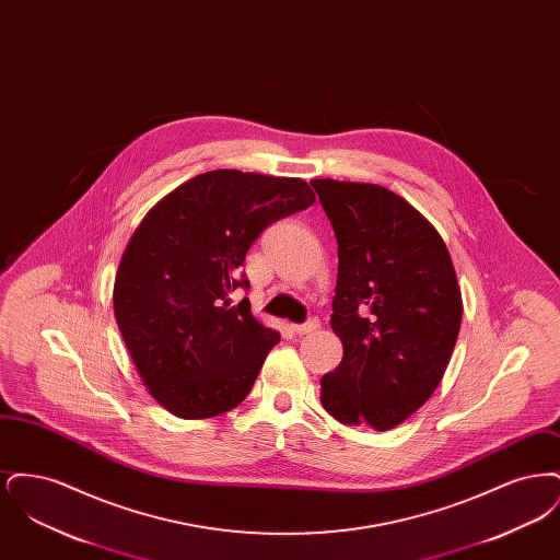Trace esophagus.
Listing matches in <instances>:
<instances>
[{"instance_id":"esophagus-1","label":"esophagus","mask_w":560,"mask_h":560,"mask_svg":"<svg viewBox=\"0 0 560 560\" xmlns=\"http://www.w3.org/2000/svg\"><path fill=\"white\" fill-rule=\"evenodd\" d=\"M319 319H317V317H313V319H308L306 323H302V325H292V329L298 334V336H306V334L317 331V329H319Z\"/></svg>"}]
</instances>
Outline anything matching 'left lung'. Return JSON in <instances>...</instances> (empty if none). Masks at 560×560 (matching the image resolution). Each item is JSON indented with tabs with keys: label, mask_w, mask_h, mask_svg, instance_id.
<instances>
[{
	"label": "left lung",
	"mask_w": 560,
	"mask_h": 560,
	"mask_svg": "<svg viewBox=\"0 0 560 560\" xmlns=\"http://www.w3.org/2000/svg\"><path fill=\"white\" fill-rule=\"evenodd\" d=\"M338 241L331 329L345 354L320 377L342 424L399 427L436 390L462 323L452 256L422 213L380 185L311 183Z\"/></svg>",
	"instance_id": "obj_1"
}]
</instances>
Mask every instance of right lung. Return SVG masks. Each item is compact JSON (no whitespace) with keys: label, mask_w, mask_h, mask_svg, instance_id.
<instances>
[{"label":"right lung","mask_w":560,"mask_h":560,"mask_svg":"<svg viewBox=\"0 0 560 560\" xmlns=\"http://www.w3.org/2000/svg\"><path fill=\"white\" fill-rule=\"evenodd\" d=\"M315 203L300 178L240 170L195 176L144 215L115 277L113 306L153 399L185 420L245 399L281 336L252 315L241 270L262 231Z\"/></svg>","instance_id":"1"}]
</instances>
